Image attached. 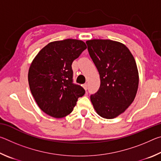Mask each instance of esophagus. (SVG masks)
I'll list each match as a JSON object with an SVG mask.
<instances>
[{"mask_svg": "<svg viewBox=\"0 0 161 161\" xmlns=\"http://www.w3.org/2000/svg\"><path fill=\"white\" fill-rule=\"evenodd\" d=\"M83 88L85 89V90H86L87 88H88V85H87V84H83Z\"/></svg>", "mask_w": 161, "mask_h": 161, "instance_id": "esophagus-1", "label": "esophagus"}]
</instances>
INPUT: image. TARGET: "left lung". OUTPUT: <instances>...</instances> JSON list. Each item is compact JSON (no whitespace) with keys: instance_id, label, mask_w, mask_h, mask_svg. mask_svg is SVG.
I'll return each mask as SVG.
<instances>
[{"instance_id":"obj_1","label":"left lung","mask_w":161,"mask_h":161,"mask_svg":"<svg viewBox=\"0 0 161 161\" xmlns=\"http://www.w3.org/2000/svg\"><path fill=\"white\" fill-rule=\"evenodd\" d=\"M86 43L101 80L91 102L100 116L114 119L129 108L137 93L139 77L135 59L121 42L94 39Z\"/></svg>"}]
</instances>
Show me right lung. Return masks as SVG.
I'll return each mask as SVG.
<instances>
[{"label":"right lung","instance_id":"obj_1","mask_svg":"<svg viewBox=\"0 0 161 161\" xmlns=\"http://www.w3.org/2000/svg\"><path fill=\"white\" fill-rule=\"evenodd\" d=\"M86 48L75 39L51 42L35 56L28 71L31 93L43 112L59 119L72 112L79 97L85 93L72 83V64Z\"/></svg>","mask_w":161,"mask_h":161}]
</instances>
